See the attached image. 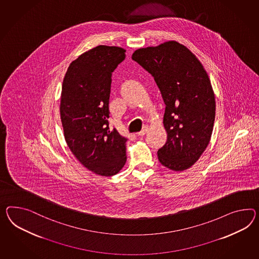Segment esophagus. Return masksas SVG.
Wrapping results in <instances>:
<instances>
[{"label": "esophagus", "mask_w": 259, "mask_h": 259, "mask_svg": "<svg viewBox=\"0 0 259 259\" xmlns=\"http://www.w3.org/2000/svg\"><path fill=\"white\" fill-rule=\"evenodd\" d=\"M147 132H148V127H147V126H145V127H144V128H143L139 133H138V136H140V137H143V136H145V135H146Z\"/></svg>", "instance_id": "obj_1"}]
</instances>
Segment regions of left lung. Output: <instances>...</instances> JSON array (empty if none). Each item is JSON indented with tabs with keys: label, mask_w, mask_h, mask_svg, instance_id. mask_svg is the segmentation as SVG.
Instances as JSON below:
<instances>
[{
	"label": "left lung",
	"mask_w": 259,
	"mask_h": 259,
	"mask_svg": "<svg viewBox=\"0 0 259 259\" xmlns=\"http://www.w3.org/2000/svg\"><path fill=\"white\" fill-rule=\"evenodd\" d=\"M133 60L152 75L165 104V145L158 150L159 162L172 171L193 165L212 134L215 97L208 75L187 47L168 41L138 49Z\"/></svg>",
	"instance_id": "1"
}]
</instances>
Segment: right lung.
Masks as SVG:
<instances>
[{
	"label": "right lung",
	"mask_w": 259,
	"mask_h": 259,
	"mask_svg": "<svg viewBox=\"0 0 259 259\" xmlns=\"http://www.w3.org/2000/svg\"><path fill=\"white\" fill-rule=\"evenodd\" d=\"M120 47L100 45L69 65L63 80L60 114L67 146L88 170L116 175L126 160V138L109 127L112 73L126 57Z\"/></svg>",
	"instance_id": "obj_1"
}]
</instances>
